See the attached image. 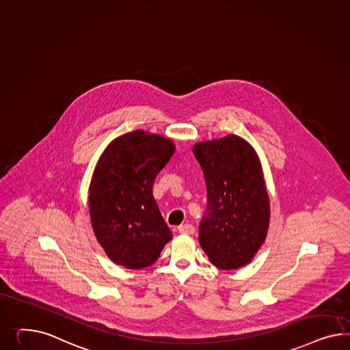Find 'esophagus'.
<instances>
[{
  "label": "esophagus",
  "instance_id": "obj_1",
  "mask_svg": "<svg viewBox=\"0 0 350 350\" xmlns=\"http://www.w3.org/2000/svg\"><path fill=\"white\" fill-rule=\"evenodd\" d=\"M178 232L180 234H193L195 233V228L191 224H182L178 227Z\"/></svg>",
  "mask_w": 350,
  "mask_h": 350
}]
</instances>
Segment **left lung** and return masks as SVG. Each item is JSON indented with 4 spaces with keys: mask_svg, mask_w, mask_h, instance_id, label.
I'll use <instances>...</instances> for the list:
<instances>
[{
    "mask_svg": "<svg viewBox=\"0 0 350 350\" xmlns=\"http://www.w3.org/2000/svg\"><path fill=\"white\" fill-rule=\"evenodd\" d=\"M193 154L208 191L200 246L211 264L239 269L252 261L269 230L270 200L261 161L252 145L237 135L198 142Z\"/></svg>",
    "mask_w": 350,
    "mask_h": 350,
    "instance_id": "obj_1",
    "label": "left lung"
}]
</instances>
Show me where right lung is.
<instances>
[{
  "instance_id": "add662e5",
  "label": "right lung",
  "mask_w": 350,
  "mask_h": 350,
  "mask_svg": "<svg viewBox=\"0 0 350 350\" xmlns=\"http://www.w3.org/2000/svg\"><path fill=\"white\" fill-rule=\"evenodd\" d=\"M174 142L136 130L111 142L95 165L89 214L95 238L114 264L144 269L173 238L152 185L174 154Z\"/></svg>"
}]
</instances>
